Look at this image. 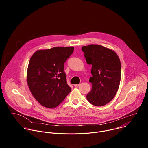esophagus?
<instances>
[{"label": "esophagus", "mask_w": 148, "mask_h": 148, "mask_svg": "<svg viewBox=\"0 0 148 148\" xmlns=\"http://www.w3.org/2000/svg\"><path fill=\"white\" fill-rule=\"evenodd\" d=\"M79 86H80V84H75V85H74V87H76V88H77V87H78Z\"/></svg>", "instance_id": "1"}]
</instances>
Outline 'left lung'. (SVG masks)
<instances>
[{
  "mask_svg": "<svg viewBox=\"0 0 148 148\" xmlns=\"http://www.w3.org/2000/svg\"><path fill=\"white\" fill-rule=\"evenodd\" d=\"M88 64L92 65L90 82L91 91L87 95L90 103L101 107L109 103L119 88L121 66L116 53L98 45L82 47Z\"/></svg>",
  "mask_w": 148,
  "mask_h": 148,
  "instance_id": "left-lung-1",
  "label": "left lung"
}]
</instances>
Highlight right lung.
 I'll return each mask as SVG.
<instances>
[{
  "label": "right lung",
  "mask_w": 148,
  "mask_h": 148,
  "mask_svg": "<svg viewBox=\"0 0 148 148\" xmlns=\"http://www.w3.org/2000/svg\"><path fill=\"white\" fill-rule=\"evenodd\" d=\"M73 47L40 50L31 57L27 71L29 88L43 106L56 108L71 88L68 86L64 64L74 51Z\"/></svg>",
  "instance_id": "obj_1"
}]
</instances>
